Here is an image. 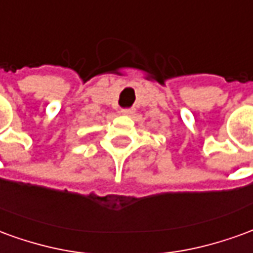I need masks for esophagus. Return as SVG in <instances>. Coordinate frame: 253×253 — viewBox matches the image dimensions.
<instances>
[{"mask_svg":"<svg viewBox=\"0 0 253 253\" xmlns=\"http://www.w3.org/2000/svg\"><path fill=\"white\" fill-rule=\"evenodd\" d=\"M134 108H132V107H130V108H123V110H122V114H125V115H132V114H134Z\"/></svg>","mask_w":253,"mask_h":253,"instance_id":"esophagus-1","label":"esophagus"}]
</instances>
